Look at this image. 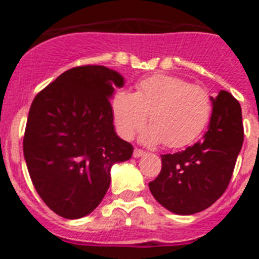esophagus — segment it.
I'll return each instance as SVG.
<instances>
[{"instance_id": "34e87169", "label": "esophagus", "mask_w": 259, "mask_h": 259, "mask_svg": "<svg viewBox=\"0 0 259 259\" xmlns=\"http://www.w3.org/2000/svg\"><path fill=\"white\" fill-rule=\"evenodd\" d=\"M143 155H145V152H144V150H140V149H135L134 150V157L135 158H140V157H143Z\"/></svg>"}]
</instances>
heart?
Instances as JSON below:
<instances>
[{
  "label": "heart",
  "mask_w": 259,
  "mask_h": 259,
  "mask_svg": "<svg viewBox=\"0 0 259 259\" xmlns=\"http://www.w3.org/2000/svg\"><path fill=\"white\" fill-rule=\"evenodd\" d=\"M111 110L116 131L124 140L140 131L149 115L152 125L141 136L144 144L183 148L207 125L211 101L201 87L171 75H153L139 81L135 93L116 92Z\"/></svg>",
  "instance_id": "1"
}]
</instances>
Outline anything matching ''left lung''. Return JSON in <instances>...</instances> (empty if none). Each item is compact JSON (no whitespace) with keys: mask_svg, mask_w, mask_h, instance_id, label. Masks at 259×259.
<instances>
[{"mask_svg":"<svg viewBox=\"0 0 259 259\" xmlns=\"http://www.w3.org/2000/svg\"><path fill=\"white\" fill-rule=\"evenodd\" d=\"M203 139L187 149L162 155V170L149 189L168 211L191 215L211 206L230 184L244 141L241 106L221 91Z\"/></svg>","mask_w":259,"mask_h":259,"instance_id":"obj_1","label":"left lung"}]
</instances>
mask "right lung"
Wrapping results in <instances>:
<instances>
[{
    "label": "right lung",
    "mask_w": 259,
    "mask_h": 259,
    "mask_svg": "<svg viewBox=\"0 0 259 259\" xmlns=\"http://www.w3.org/2000/svg\"><path fill=\"white\" fill-rule=\"evenodd\" d=\"M124 77L105 66L67 70L35 97L23 152L41 200L63 218L79 219L100 205L113 164L134 148L114 130L110 98Z\"/></svg>",
    "instance_id": "right-lung-1"
}]
</instances>
